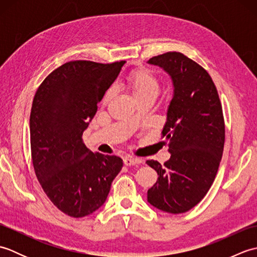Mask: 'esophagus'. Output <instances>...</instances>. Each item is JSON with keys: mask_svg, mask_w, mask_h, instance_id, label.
<instances>
[{"mask_svg": "<svg viewBox=\"0 0 257 257\" xmlns=\"http://www.w3.org/2000/svg\"><path fill=\"white\" fill-rule=\"evenodd\" d=\"M143 162L140 158H135V157H125L123 158V163L125 166H134V165H139V163Z\"/></svg>", "mask_w": 257, "mask_h": 257, "instance_id": "34e87169", "label": "esophagus"}]
</instances>
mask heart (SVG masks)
I'll return each mask as SVG.
<instances>
[{
  "mask_svg": "<svg viewBox=\"0 0 257 257\" xmlns=\"http://www.w3.org/2000/svg\"><path fill=\"white\" fill-rule=\"evenodd\" d=\"M128 83L133 94L136 98L144 97L147 95H158L160 89L159 80L157 76L149 69L140 68L135 70L128 77ZM113 88H110L103 97V101L107 102L111 99L113 96Z\"/></svg>",
  "mask_w": 257,
  "mask_h": 257,
  "instance_id": "heart-1",
  "label": "heart"
}]
</instances>
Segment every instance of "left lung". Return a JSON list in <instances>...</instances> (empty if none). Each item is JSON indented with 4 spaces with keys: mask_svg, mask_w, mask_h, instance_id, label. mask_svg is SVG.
I'll list each match as a JSON object with an SVG mask.
<instances>
[{
    "mask_svg": "<svg viewBox=\"0 0 257 257\" xmlns=\"http://www.w3.org/2000/svg\"><path fill=\"white\" fill-rule=\"evenodd\" d=\"M147 63L165 70L173 87L162 130L171 157L163 166L146 161L158 173L147 200L179 214L198 204L215 179L225 139L222 106L210 75L183 54L169 52Z\"/></svg>",
    "mask_w": 257,
    "mask_h": 257,
    "instance_id": "8db88e82",
    "label": "left lung"
}]
</instances>
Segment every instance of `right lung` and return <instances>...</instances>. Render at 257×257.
<instances>
[{"instance_id":"add662e5","label":"right lung","mask_w":257,"mask_h":257,"mask_svg":"<svg viewBox=\"0 0 257 257\" xmlns=\"http://www.w3.org/2000/svg\"><path fill=\"white\" fill-rule=\"evenodd\" d=\"M123 64L68 62L47 76L33 100V166L46 195L69 216L83 217L101 207L122 168L121 158L91 152L83 133Z\"/></svg>"}]
</instances>
